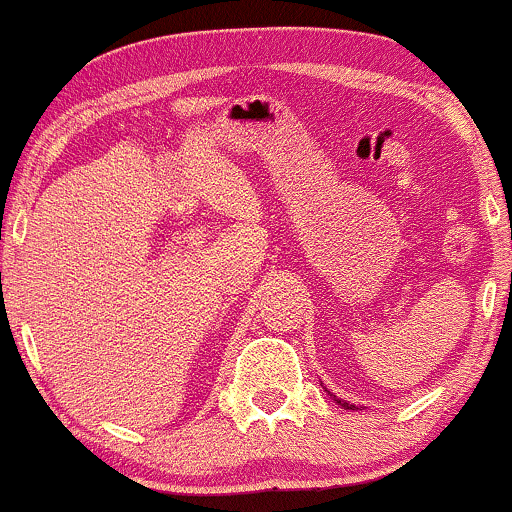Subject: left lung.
<instances>
[{"instance_id": "left-lung-1", "label": "left lung", "mask_w": 512, "mask_h": 512, "mask_svg": "<svg viewBox=\"0 0 512 512\" xmlns=\"http://www.w3.org/2000/svg\"><path fill=\"white\" fill-rule=\"evenodd\" d=\"M338 403H341L343 408H348V410H353V408H355V405H350V403H343V400H338Z\"/></svg>"}]
</instances>
